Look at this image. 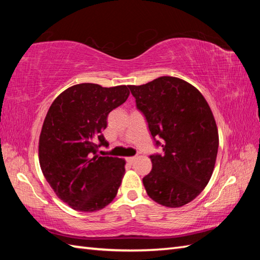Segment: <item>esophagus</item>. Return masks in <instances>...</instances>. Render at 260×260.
I'll return each mask as SVG.
<instances>
[{
	"mask_svg": "<svg viewBox=\"0 0 260 260\" xmlns=\"http://www.w3.org/2000/svg\"><path fill=\"white\" fill-rule=\"evenodd\" d=\"M136 159V157H134V156H131V157H126V161L128 162L129 164H133L134 163V161Z\"/></svg>",
	"mask_w": 260,
	"mask_h": 260,
	"instance_id": "esophagus-1",
	"label": "esophagus"
}]
</instances>
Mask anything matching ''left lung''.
<instances>
[{"mask_svg":"<svg viewBox=\"0 0 260 260\" xmlns=\"http://www.w3.org/2000/svg\"><path fill=\"white\" fill-rule=\"evenodd\" d=\"M144 115L156 147L152 171L143 178L148 197L164 207L191 202L211 178L219 136L211 109L196 87L163 76L142 86H128Z\"/></svg>","mask_w":260,"mask_h":260,"instance_id":"left-lung-1","label":"left lung"}]
</instances>
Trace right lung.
I'll return each mask as SVG.
<instances>
[{
    "label": "right lung",
    "mask_w": 260,
    "mask_h": 260,
    "mask_svg": "<svg viewBox=\"0 0 260 260\" xmlns=\"http://www.w3.org/2000/svg\"><path fill=\"white\" fill-rule=\"evenodd\" d=\"M128 96V86L79 84L48 110L39 140L40 167L58 198L77 211H97L117 194L125 161L97 152L109 145L103 135L108 114Z\"/></svg>",
    "instance_id": "obj_1"
}]
</instances>
